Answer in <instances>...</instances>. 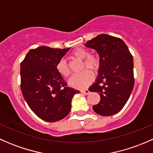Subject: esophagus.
I'll return each instance as SVG.
<instances>
[{
    "label": "esophagus",
    "mask_w": 153,
    "mask_h": 153,
    "mask_svg": "<svg viewBox=\"0 0 153 153\" xmlns=\"http://www.w3.org/2000/svg\"><path fill=\"white\" fill-rule=\"evenodd\" d=\"M80 92L82 93L83 94L88 95V94L90 93V91H89V90H88V89H85V90H81V91H80Z\"/></svg>",
    "instance_id": "obj_1"
}]
</instances>
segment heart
I'll return each instance as SVG.
<instances>
[{
  "label": "heart",
  "mask_w": 153,
  "mask_h": 153,
  "mask_svg": "<svg viewBox=\"0 0 153 153\" xmlns=\"http://www.w3.org/2000/svg\"><path fill=\"white\" fill-rule=\"evenodd\" d=\"M74 57L79 59H83L82 70H92L94 71L98 69L100 65L99 59L96 55L89 53V51L86 48H80L75 50L72 53ZM58 73L63 77H68L71 74V70L65 59H60L56 66ZM93 81V75L88 71L85 70L82 73L75 74L69 80V84L74 88L83 89L87 88Z\"/></svg>",
  "instance_id": "heart-1"
}]
</instances>
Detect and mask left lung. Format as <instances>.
<instances>
[{
  "instance_id": "1",
  "label": "left lung",
  "mask_w": 153,
  "mask_h": 153,
  "mask_svg": "<svg viewBox=\"0 0 153 153\" xmlns=\"http://www.w3.org/2000/svg\"><path fill=\"white\" fill-rule=\"evenodd\" d=\"M100 55L96 82L89 88L97 92L100 102L93 109L101 116H112L123 108L134 86L133 58L122 39L102 34L84 44Z\"/></svg>"
}]
</instances>
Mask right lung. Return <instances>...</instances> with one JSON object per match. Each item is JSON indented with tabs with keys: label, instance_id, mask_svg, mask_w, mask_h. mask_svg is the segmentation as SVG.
<instances>
[{
	"label": "right lung",
	"instance_id": "obj_1",
	"mask_svg": "<svg viewBox=\"0 0 153 153\" xmlns=\"http://www.w3.org/2000/svg\"><path fill=\"white\" fill-rule=\"evenodd\" d=\"M71 48L40 46L31 49L20 63V88L31 110L48 122L64 119L79 91L69 88L56 66Z\"/></svg>",
	"mask_w": 153,
	"mask_h": 153
}]
</instances>
